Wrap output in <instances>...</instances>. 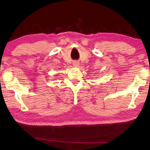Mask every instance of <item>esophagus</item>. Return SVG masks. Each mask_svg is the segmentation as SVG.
Here are the masks:
<instances>
[{
    "instance_id": "obj_1",
    "label": "esophagus",
    "mask_w": 150,
    "mask_h": 150,
    "mask_svg": "<svg viewBox=\"0 0 150 150\" xmlns=\"http://www.w3.org/2000/svg\"><path fill=\"white\" fill-rule=\"evenodd\" d=\"M73 65L75 66V67H79V63H77V62H75L74 63H73Z\"/></svg>"
}]
</instances>
